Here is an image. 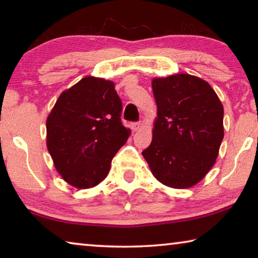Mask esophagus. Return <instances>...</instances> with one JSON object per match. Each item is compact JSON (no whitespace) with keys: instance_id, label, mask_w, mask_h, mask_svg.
I'll use <instances>...</instances> for the list:
<instances>
[{"instance_id":"obj_1","label":"esophagus","mask_w":258,"mask_h":258,"mask_svg":"<svg viewBox=\"0 0 258 258\" xmlns=\"http://www.w3.org/2000/svg\"><path fill=\"white\" fill-rule=\"evenodd\" d=\"M132 130L134 131V132H137V131L140 130V127H141V123L140 121H135V123H132Z\"/></svg>"}]
</instances>
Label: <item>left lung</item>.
I'll return each mask as SVG.
<instances>
[{"label":"left lung","instance_id":"8db88e82","mask_svg":"<svg viewBox=\"0 0 258 258\" xmlns=\"http://www.w3.org/2000/svg\"><path fill=\"white\" fill-rule=\"evenodd\" d=\"M151 85L157 119L142 155L163 184L190 187L215 164L224 138L223 106L206 81L189 74L154 78Z\"/></svg>","mask_w":258,"mask_h":258}]
</instances>
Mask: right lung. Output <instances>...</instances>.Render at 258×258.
<instances>
[{
  "label": "right lung",
  "instance_id": "obj_1",
  "mask_svg": "<svg viewBox=\"0 0 258 258\" xmlns=\"http://www.w3.org/2000/svg\"><path fill=\"white\" fill-rule=\"evenodd\" d=\"M115 84L84 77L63 91L46 119V146L56 171L78 189L98 185L131 134L121 123Z\"/></svg>",
  "mask_w": 258,
  "mask_h": 258
}]
</instances>
